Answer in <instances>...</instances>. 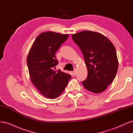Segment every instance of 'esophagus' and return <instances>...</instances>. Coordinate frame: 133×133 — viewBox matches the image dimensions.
Masks as SVG:
<instances>
[{"label":"esophagus","mask_w":133,"mask_h":133,"mask_svg":"<svg viewBox=\"0 0 133 133\" xmlns=\"http://www.w3.org/2000/svg\"><path fill=\"white\" fill-rule=\"evenodd\" d=\"M73 73L74 75H76V69H74V71H73Z\"/></svg>","instance_id":"1"}]
</instances>
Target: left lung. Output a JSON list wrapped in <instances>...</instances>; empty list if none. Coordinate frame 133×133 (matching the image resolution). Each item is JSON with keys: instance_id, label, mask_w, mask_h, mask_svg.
Here are the masks:
<instances>
[{"instance_id": "1", "label": "left lung", "mask_w": 133, "mask_h": 133, "mask_svg": "<svg viewBox=\"0 0 133 133\" xmlns=\"http://www.w3.org/2000/svg\"><path fill=\"white\" fill-rule=\"evenodd\" d=\"M71 37L83 53L87 67L88 76L82 82L83 86L94 93L105 90L113 81L118 69L113 44L105 36L92 31H80Z\"/></svg>"}]
</instances>
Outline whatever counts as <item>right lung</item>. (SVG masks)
I'll return each mask as SVG.
<instances>
[{"label":"right lung","mask_w":133,"mask_h":133,"mask_svg":"<svg viewBox=\"0 0 133 133\" xmlns=\"http://www.w3.org/2000/svg\"><path fill=\"white\" fill-rule=\"evenodd\" d=\"M69 37L53 31L43 32L35 40L27 57L31 82L42 94L55 99L65 89L70 75L57 70L55 53Z\"/></svg>","instance_id":"right-lung-1"}]
</instances>
